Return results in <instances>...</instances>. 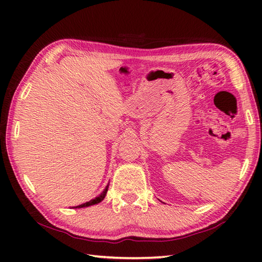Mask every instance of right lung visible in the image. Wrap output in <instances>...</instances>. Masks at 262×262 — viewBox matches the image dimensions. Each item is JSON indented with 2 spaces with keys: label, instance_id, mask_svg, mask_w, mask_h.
I'll return each mask as SVG.
<instances>
[{
  "label": "right lung",
  "instance_id": "obj_1",
  "mask_svg": "<svg viewBox=\"0 0 262 262\" xmlns=\"http://www.w3.org/2000/svg\"><path fill=\"white\" fill-rule=\"evenodd\" d=\"M108 187H109V185H107V187H105V188L103 189V191H102L101 193H100L99 196H97V197L94 198V199H91L90 202H86V203H84V204H81V205H79V206H74L73 208H83V207H89V206H92V205H96V204L101 203L102 200L104 199L105 194H107Z\"/></svg>",
  "mask_w": 262,
  "mask_h": 262
}]
</instances>
